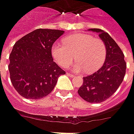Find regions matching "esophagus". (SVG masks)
<instances>
[{"label": "esophagus", "instance_id": "esophagus-1", "mask_svg": "<svg viewBox=\"0 0 134 134\" xmlns=\"http://www.w3.org/2000/svg\"><path fill=\"white\" fill-rule=\"evenodd\" d=\"M67 75L68 76H70V77H71V78H73V77H75V75H73V74H72V73H69V72H67Z\"/></svg>", "mask_w": 134, "mask_h": 134}]
</instances>
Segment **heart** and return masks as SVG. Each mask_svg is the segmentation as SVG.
Listing matches in <instances>:
<instances>
[{
	"label": "heart",
	"instance_id": "b5f03b06",
	"mask_svg": "<svg viewBox=\"0 0 134 134\" xmlns=\"http://www.w3.org/2000/svg\"><path fill=\"white\" fill-rule=\"evenodd\" d=\"M51 53L55 62L62 67L76 62L72 68L76 72L90 73L98 70L106 58V46L100 38L89 34H73L63 40V45L53 44Z\"/></svg>",
	"mask_w": 134,
	"mask_h": 134
}]
</instances>
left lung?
I'll use <instances>...</instances> for the list:
<instances>
[{"label": "left lung", "instance_id": "1", "mask_svg": "<svg viewBox=\"0 0 134 134\" xmlns=\"http://www.w3.org/2000/svg\"><path fill=\"white\" fill-rule=\"evenodd\" d=\"M97 32L106 46V58L102 67L92 75L84 77L79 95L90 103H100L110 98L122 84L126 71V63L122 49L110 36L100 29H89Z\"/></svg>", "mask_w": 134, "mask_h": 134}]
</instances>
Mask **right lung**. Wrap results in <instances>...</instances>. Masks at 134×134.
I'll return each mask as SVG.
<instances>
[{"label": "right lung", "instance_id": "1", "mask_svg": "<svg viewBox=\"0 0 134 134\" xmlns=\"http://www.w3.org/2000/svg\"><path fill=\"white\" fill-rule=\"evenodd\" d=\"M64 31L38 29L15 44L9 70L15 89L26 99H39L53 91L65 72L53 62L51 49Z\"/></svg>", "mask_w": 134, "mask_h": 134}]
</instances>
